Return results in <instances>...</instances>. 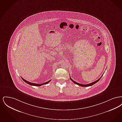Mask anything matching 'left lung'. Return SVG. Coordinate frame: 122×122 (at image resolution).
I'll return each instance as SVG.
<instances>
[{"label": "left lung", "mask_w": 122, "mask_h": 122, "mask_svg": "<svg viewBox=\"0 0 122 122\" xmlns=\"http://www.w3.org/2000/svg\"><path fill=\"white\" fill-rule=\"evenodd\" d=\"M102 76H103V75H102V76H101V77L98 80H97V81H94V82H92V83H90V84H86V85H83V84H80V83H79L76 82V81H73V80L71 78L70 76V79L71 80V81H73L74 83H75V84H76V85H79V86H82V87H88V86H92L94 84H96V83H97L98 81H99V80H100V79L101 78V77Z\"/></svg>", "instance_id": "8db88e82"}]
</instances>
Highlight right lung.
Wrapping results in <instances>:
<instances>
[{"label": "right lung", "mask_w": 122, "mask_h": 122, "mask_svg": "<svg viewBox=\"0 0 122 122\" xmlns=\"http://www.w3.org/2000/svg\"><path fill=\"white\" fill-rule=\"evenodd\" d=\"M22 79L23 80V81H25V83H26L27 84H29L30 85H31V86H40L42 85H45V84H48L50 81H51V80L49 81H47L45 83H42V84H36V83H31V82H30L29 81H27L26 80H25V79H24L23 78H22V77H21Z\"/></svg>", "instance_id": "obj_1"}]
</instances>
